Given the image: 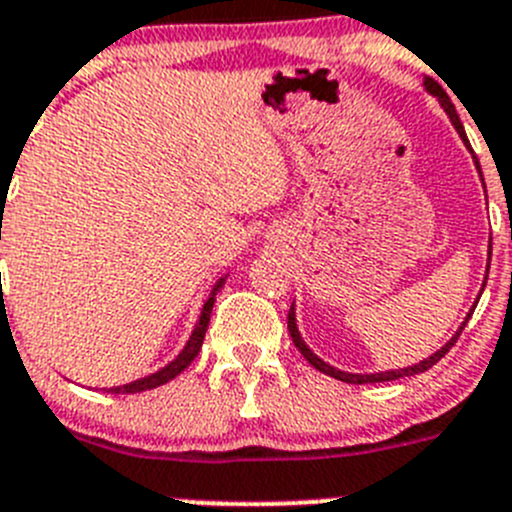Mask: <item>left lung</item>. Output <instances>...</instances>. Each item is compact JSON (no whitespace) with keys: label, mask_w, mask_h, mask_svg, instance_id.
Segmentation results:
<instances>
[{"label":"left lung","mask_w":512,"mask_h":512,"mask_svg":"<svg viewBox=\"0 0 512 512\" xmlns=\"http://www.w3.org/2000/svg\"><path fill=\"white\" fill-rule=\"evenodd\" d=\"M423 86H426L428 94H434L436 99L441 101V107H444V112L449 114L451 124H454V130L459 132V137H462V140H464V145L469 147V140H467V135H464V127H462V122H459L457 109H454V104H451V101H449V96H446V91L441 89L439 84H436L434 78H428V81H426V84H423ZM469 150H472V147H469ZM474 165H477V170H480V163H477V158H474ZM490 255H492V247H490V252H487V270H490ZM485 283H487V278H485ZM482 288H485V285H482ZM472 311H474V308H472ZM472 311H469V316H472ZM469 316H467V319H464V324L459 326L457 334L451 336L449 342H446L444 347L439 349V352L431 354V357H428V359H423V362H418V365H413V367H403V370L372 372V375H354V372H342V370H336V367L326 365L324 359L316 357V354H313L311 349L306 347V342H303V336L298 334V326H296V311H293V306H290V311H288V331H290V339H293V344H296V347H298V352H301L303 357H306L308 362H311V365L316 367V370L324 372V375H329V377H334V380L349 382V385H367V382H388V380H398V377L421 375V372H426L428 367H434L436 362H439V359L444 357V354L449 352L451 347H454V342H457V339H459V334H462V329H464V326H467Z\"/></svg>","instance_id":"8db88e82"}]
</instances>
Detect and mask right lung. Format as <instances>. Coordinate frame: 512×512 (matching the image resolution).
<instances>
[{
    "mask_svg": "<svg viewBox=\"0 0 512 512\" xmlns=\"http://www.w3.org/2000/svg\"><path fill=\"white\" fill-rule=\"evenodd\" d=\"M224 280H227V278H222L219 283L214 285V288H211L209 298H206L204 308H201L199 324H196V329H193V334H191V339L186 342V347L181 349V354H178V357L173 359L170 365H165L163 370L153 372V375L140 377V380H135V382H127V385H119V388H109V393H114V395H117V393H142V390H153V388H158V385H165L168 380H173L176 375H181V372L186 370L188 365H191L193 359H196V354L201 352V344H204L206 329H209L211 308H214V301H216V290L222 288Z\"/></svg>",
    "mask_w": 512,
    "mask_h": 512,
    "instance_id": "add662e5",
    "label": "right lung"
}]
</instances>
